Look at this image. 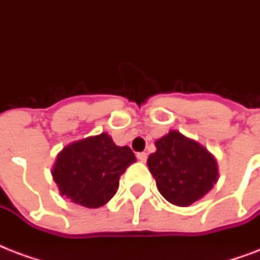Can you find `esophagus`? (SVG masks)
Listing matches in <instances>:
<instances>
[{"instance_id": "esophagus-1", "label": "esophagus", "mask_w": 260, "mask_h": 260, "mask_svg": "<svg viewBox=\"0 0 260 260\" xmlns=\"http://www.w3.org/2000/svg\"><path fill=\"white\" fill-rule=\"evenodd\" d=\"M136 156H138V159L140 160V162L144 163L147 160V156H148V155H147L146 152H138V155H136Z\"/></svg>"}]
</instances>
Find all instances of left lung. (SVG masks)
Masks as SVG:
<instances>
[{
    "label": "left lung",
    "instance_id": "left-lung-1",
    "mask_svg": "<svg viewBox=\"0 0 260 260\" xmlns=\"http://www.w3.org/2000/svg\"><path fill=\"white\" fill-rule=\"evenodd\" d=\"M155 147L147 165L160 194L174 205H191L217 182V163L197 142L170 131Z\"/></svg>",
    "mask_w": 260,
    "mask_h": 260
}]
</instances>
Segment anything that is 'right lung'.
I'll return each instance as SVG.
<instances>
[{
	"label": "right lung",
	"mask_w": 260,
	"mask_h": 260,
	"mask_svg": "<svg viewBox=\"0 0 260 260\" xmlns=\"http://www.w3.org/2000/svg\"><path fill=\"white\" fill-rule=\"evenodd\" d=\"M136 162L129 147L116 146L108 134L64 147L52 175L62 196L85 208H100L113 197L124 171Z\"/></svg>",
	"instance_id": "1"
}]
</instances>
